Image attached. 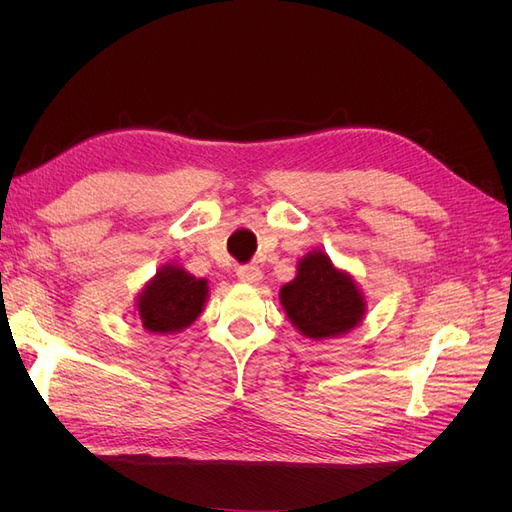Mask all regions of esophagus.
I'll list each match as a JSON object with an SVG mask.
<instances>
[{
    "mask_svg": "<svg viewBox=\"0 0 512 512\" xmlns=\"http://www.w3.org/2000/svg\"><path fill=\"white\" fill-rule=\"evenodd\" d=\"M237 277L245 284H258L262 280V271L254 265H245L237 269Z\"/></svg>",
    "mask_w": 512,
    "mask_h": 512,
    "instance_id": "1",
    "label": "esophagus"
}]
</instances>
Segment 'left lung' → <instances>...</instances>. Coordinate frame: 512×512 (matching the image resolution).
I'll return each mask as SVG.
<instances>
[{
	"instance_id": "left-lung-1",
	"label": "left lung",
	"mask_w": 512,
	"mask_h": 512,
	"mask_svg": "<svg viewBox=\"0 0 512 512\" xmlns=\"http://www.w3.org/2000/svg\"><path fill=\"white\" fill-rule=\"evenodd\" d=\"M286 316L309 339L337 337L359 327L365 297L350 273L337 269L331 258L314 250L297 265V277L280 290Z\"/></svg>"
}]
</instances>
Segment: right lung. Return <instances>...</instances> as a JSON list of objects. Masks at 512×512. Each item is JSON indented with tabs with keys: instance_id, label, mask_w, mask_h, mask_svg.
Segmentation results:
<instances>
[{
	"instance_id": "obj_1",
	"label": "right lung",
	"mask_w": 512,
	"mask_h": 512,
	"mask_svg": "<svg viewBox=\"0 0 512 512\" xmlns=\"http://www.w3.org/2000/svg\"><path fill=\"white\" fill-rule=\"evenodd\" d=\"M209 297L207 280L185 269L164 265L136 299V312L149 333H179L200 316Z\"/></svg>"
}]
</instances>
